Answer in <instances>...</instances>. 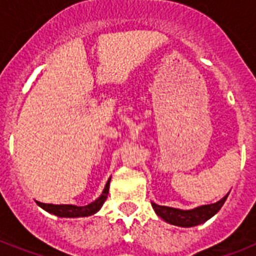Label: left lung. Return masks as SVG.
Instances as JSON below:
<instances>
[{
    "label": "left lung",
    "mask_w": 256,
    "mask_h": 256,
    "mask_svg": "<svg viewBox=\"0 0 256 256\" xmlns=\"http://www.w3.org/2000/svg\"><path fill=\"white\" fill-rule=\"evenodd\" d=\"M227 196H228V194L226 196H223L216 203L195 207L192 210H179V208H172V207L160 206V204H156L154 202H152V206L156 210V215L164 219V222L174 224V226L192 227L198 226L200 223H204L211 216H214L220 210L223 203L226 202Z\"/></svg>",
    "instance_id": "1"
}]
</instances>
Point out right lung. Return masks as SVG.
Listing matches in <instances>:
<instances>
[{"label":"right lung","instance_id":"right-lung-1","mask_svg":"<svg viewBox=\"0 0 256 256\" xmlns=\"http://www.w3.org/2000/svg\"><path fill=\"white\" fill-rule=\"evenodd\" d=\"M112 179V178H110ZM110 179L106 183L102 194L98 199L92 202L88 206H74V204H52V203H41L37 202L38 206H41L44 210H46L50 214L57 215L61 218H80V216H90L96 214L100 210L102 204L104 203L108 194V186H110Z\"/></svg>","mask_w":256,"mask_h":256}]
</instances>
